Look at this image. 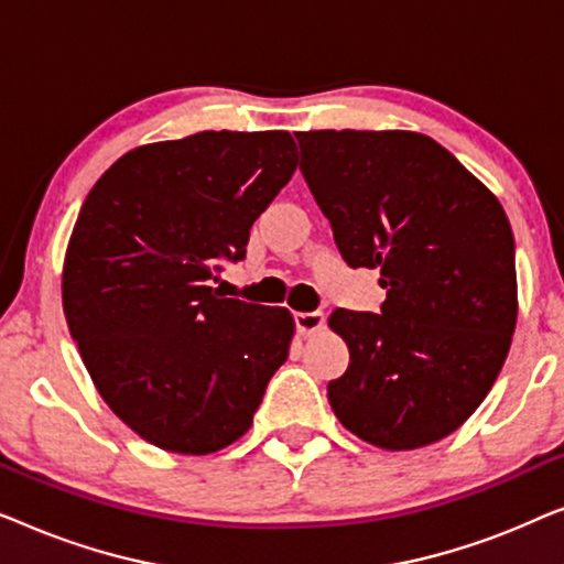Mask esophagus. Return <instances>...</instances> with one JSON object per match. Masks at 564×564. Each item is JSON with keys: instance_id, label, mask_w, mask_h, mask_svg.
<instances>
[{"instance_id": "34e87169", "label": "esophagus", "mask_w": 564, "mask_h": 564, "mask_svg": "<svg viewBox=\"0 0 564 564\" xmlns=\"http://www.w3.org/2000/svg\"><path fill=\"white\" fill-rule=\"evenodd\" d=\"M295 326H297V334L303 336H311L315 330H321L326 326V315L321 311H313V313H295Z\"/></svg>"}]
</instances>
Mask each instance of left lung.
<instances>
[{"mask_svg": "<svg viewBox=\"0 0 564 564\" xmlns=\"http://www.w3.org/2000/svg\"><path fill=\"white\" fill-rule=\"evenodd\" d=\"M300 172L351 269H380L377 313L328 326L349 367L328 403L380 449L434 444L477 411L519 315L513 234L498 197L434 138L411 130L297 133Z\"/></svg>", "mask_w": 564, "mask_h": 564, "instance_id": "obj_1", "label": "left lung"}]
</instances>
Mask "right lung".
<instances>
[{
    "label": "right lung",
    "instance_id": "right-lung-1",
    "mask_svg": "<svg viewBox=\"0 0 564 564\" xmlns=\"http://www.w3.org/2000/svg\"><path fill=\"white\" fill-rule=\"evenodd\" d=\"M297 169L288 130H203L138 145L84 199L64 313L91 382L159 449L213 454L251 429L295 321L220 295L253 220Z\"/></svg>",
    "mask_w": 564,
    "mask_h": 564
}]
</instances>
